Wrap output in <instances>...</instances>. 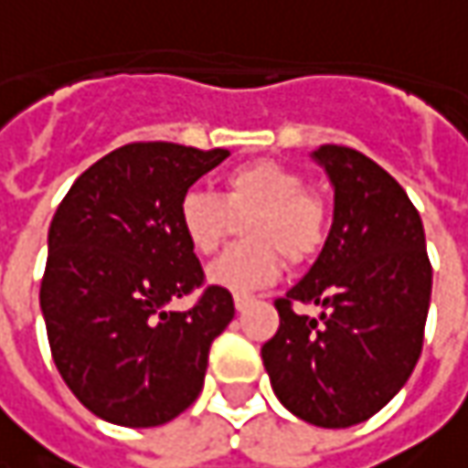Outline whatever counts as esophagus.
<instances>
[{"label":"esophagus","instance_id":"esophagus-1","mask_svg":"<svg viewBox=\"0 0 468 468\" xmlns=\"http://www.w3.org/2000/svg\"><path fill=\"white\" fill-rule=\"evenodd\" d=\"M233 301H235V309H238V312H243L246 306H251V303H254V295H235Z\"/></svg>","mask_w":468,"mask_h":468}]
</instances>
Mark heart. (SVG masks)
<instances>
[{
  "instance_id": "b5f03b06",
  "label": "heart",
  "mask_w": 468,
  "mask_h": 468,
  "mask_svg": "<svg viewBox=\"0 0 468 468\" xmlns=\"http://www.w3.org/2000/svg\"><path fill=\"white\" fill-rule=\"evenodd\" d=\"M243 225L249 246L230 249L207 270L214 288L246 295L272 285L280 256L306 261L324 243L327 214L316 196L306 194V180L277 162L243 165L225 177L222 196L191 188L180 198V230L196 254L212 256L230 238L235 219Z\"/></svg>"
}]
</instances>
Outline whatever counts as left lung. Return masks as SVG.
<instances>
[{
    "label": "left lung",
    "mask_w": 468,
    "mask_h": 468,
    "mask_svg": "<svg viewBox=\"0 0 468 468\" xmlns=\"http://www.w3.org/2000/svg\"><path fill=\"white\" fill-rule=\"evenodd\" d=\"M312 159L335 191L322 251L285 298L280 330L261 346L277 400L316 427L343 430L375 417L417 367L432 295L421 217L377 162L346 146ZM314 303L316 317L292 312Z\"/></svg>",
    "instance_id": "left-lung-1"
}]
</instances>
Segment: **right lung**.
<instances>
[{
  "mask_svg": "<svg viewBox=\"0 0 468 468\" xmlns=\"http://www.w3.org/2000/svg\"><path fill=\"white\" fill-rule=\"evenodd\" d=\"M228 156L167 141L128 144L80 175L54 212L41 314L59 375L104 421L159 427L204 388L209 346L235 306L212 285L194 309H170L204 282L177 209Z\"/></svg>",
  "mask_w": 468,
  "mask_h": 468,
  "instance_id": "add662e5",
  "label": "right lung"
}]
</instances>
